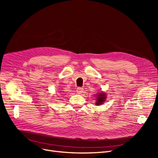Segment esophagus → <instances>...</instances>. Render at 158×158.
Here are the masks:
<instances>
[{
    "label": "esophagus",
    "instance_id": "obj_1",
    "mask_svg": "<svg viewBox=\"0 0 158 158\" xmlns=\"http://www.w3.org/2000/svg\"><path fill=\"white\" fill-rule=\"evenodd\" d=\"M76 92H77L78 94L82 93V92H83V88H78L77 89H76Z\"/></svg>",
    "mask_w": 158,
    "mask_h": 158
}]
</instances>
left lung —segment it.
<instances>
[{
    "label": "left lung",
    "mask_w": 158,
    "mask_h": 158,
    "mask_svg": "<svg viewBox=\"0 0 158 158\" xmlns=\"http://www.w3.org/2000/svg\"><path fill=\"white\" fill-rule=\"evenodd\" d=\"M106 94L105 93H100L98 95V99H97V102H96V105H100L102 104L103 103V102H105L106 100Z\"/></svg>",
    "instance_id": "obj_1"
}]
</instances>
